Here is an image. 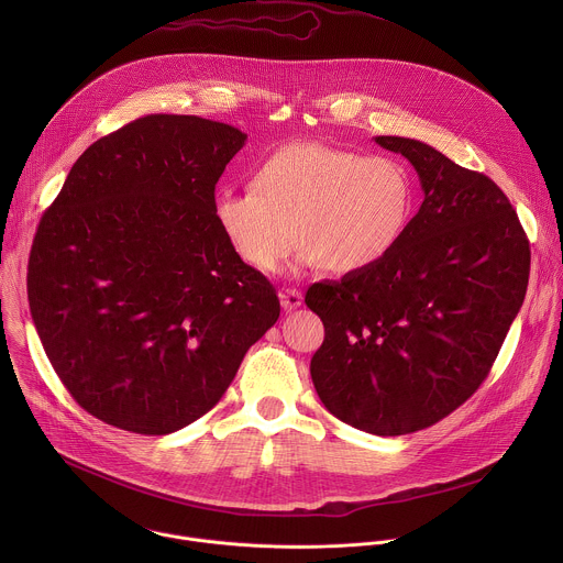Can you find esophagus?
Returning a JSON list of instances; mask_svg holds the SVG:
<instances>
[{
  "label": "esophagus",
  "instance_id": "34e87169",
  "mask_svg": "<svg viewBox=\"0 0 563 563\" xmlns=\"http://www.w3.org/2000/svg\"><path fill=\"white\" fill-rule=\"evenodd\" d=\"M279 301H282V308L286 312H292V310H297L303 303V295L297 288H282Z\"/></svg>",
  "mask_w": 563,
  "mask_h": 563
}]
</instances>
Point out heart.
<instances>
[{"label": "heart", "mask_w": 563, "mask_h": 563, "mask_svg": "<svg viewBox=\"0 0 563 563\" xmlns=\"http://www.w3.org/2000/svg\"><path fill=\"white\" fill-rule=\"evenodd\" d=\"M411 201V177L401 162L301 143L262 162L253 188L217 190L212 217L255 271L275 273L301 236V264L357 273L397 249Z\"/></svg>", "instance_id": "obj_1"}]
</instances>
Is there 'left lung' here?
I'll return each mask as SVG.
<instances>
[{
	"label": "left lung",
	"instance_id": "8db88e82",
	"mask_svg": "<svg viewBox=\"0 0 563 563\" xmlns=\"http://www.w3.org/2000/svg\"><path fill=\"white\" fill-rule=\"evenodd\" d=\"M375 143L411 162L424 201L386 260L308 288L324 324L310 373L342 422L405 435L477 393L525 301L531 249L487 175L413 139Z\"/></svg>",
	"mask_w": 563,
	"mask_h": 563
}]
</instances>
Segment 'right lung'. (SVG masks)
<instances>
[{"label":"right lung","mask_w":563,"mask_h":563,"mask_svg":"<svg viewBox=\"0 0 563 563\" xmlns=\"http://www.w3.org/2000/svg\"><path fill=\"white\" fill-rule=\"evenodd\" d=\"M241 130L147 114L95 141L43 212L27 301L43 349L81 409L173 433L210 411L279 319L273 284L212 217Z\"/></svg>","instance_id":"add662e5"}]
</instances>
